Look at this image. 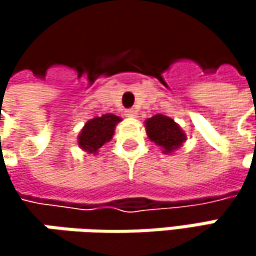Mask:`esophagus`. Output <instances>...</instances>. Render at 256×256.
Returning a JSON list of instances; mask_svg holds the SVG:
<instances>
[{"mask_svg": "<svg viewBox=\"0 0 256 256\" xmlns=\"http://www.w3.org/2000/svg\"><path fill=\"white\" fill-rule=\"evenodd\" d=\"M138 116V111L136 110H133V108H130V110H126V117H130V118H133V117H136Z\"/></svg>", "mask_w": 256, "mask_h": 256, "instance_id": "1", "label": "esophagus"}]
</instances>
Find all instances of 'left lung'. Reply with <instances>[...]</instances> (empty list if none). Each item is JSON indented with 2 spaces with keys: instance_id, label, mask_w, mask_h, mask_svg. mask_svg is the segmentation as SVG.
I'll use <instances>...</instances> for the list:
<instances>
[{
  "instance_id": "8db88e82",
  "label": "left lung",
  "mask_w": 256,
  "mask_h": 256,
  "mask_svg": "<svg viewBox=\"0 0 256 256\" xmlns=\"http://www.w3.org/2000/svg\"><path fill=\"white\" fill-rule=\"evenodd\" d=\"M145 128L148 138L158 145L164 154L175 152L186 140V136L178 123L163 114H156L154 117L145 120Z\"/></svg>"
}]
</instances>
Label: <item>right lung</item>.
Listing matches in <instances>:
<instances>
[{"mask_svg": "<svg viewBox=\"0 0 256 256\" xmlns=\"http://www.w3.org/2000/svg\"><path fill=\"white\" fill-rule=\"evenodd\" d=\"M120 122L122 118L114 114H104L88 120L78 134L80 148L88 154H98L99 148L112 139L116 126Z\"/></svg>", "mask_w": 256, "mask_h": 256, "instance_id": "right-lung-1", "label": "right lung"}]
</instances>
